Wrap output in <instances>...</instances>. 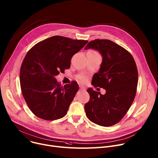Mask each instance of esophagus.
<instances>
[{"label": "esophagus", "mask_w": 158, "mask_h": 158, "mask_svg": "<svg viewBox=\"0 0 158 158\" xmlns=\"http://www.w3.org/2000/svg\"><path fill=\"white\" fill-rule=\"evenodd\" d=\"M79 89H80L81 91H85V90H86V88L84 87V86H79Z\"/></svg>", "instance_id": "34e87169"}]
</instances>
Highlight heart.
Returning <instances> with one entry per match:
<instances>
[{"label": "heart", "mask_w": 158, "mask_h": 158, "mask_svg": "<svg viewBox=\"0 0 158 158\" xmlns=\"http://www.w3.org/2000/svg\"><path fill=\"white\" fill-rule=\"evenodd\" d=\"M78 79L79 80L80 82H85L86 80V77H85V76H79V77H78Z\"/></svg>", "instance_id": "obj_1"}]
</instances>
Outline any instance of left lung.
Segmentation results:
<instances>
[{
  "instance_id": "obj_1",
  "label": "left lung",
  "mask_w": 158,
  "mask_h": 158,
  "mask_svg": "<svg viewBox=\"0 0 158 158\" xmlns=\"http://www.w3.org/2000/svg\"><path fill=\"white\" fill-rule=\"evenodd\" d=\"M100 52L102 62L91 85L106 90L105 94L89 88V100L85 106L87 118L102 127L119 123L135 99L138 84L136 63L127 49L107 39L90 41L85 48Z\"/></svg>"
}]
</instances>
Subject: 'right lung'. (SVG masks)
Listing matches in <instances>:
<instances>
[{"instance_id": "obj_1", "label": "right lung", "mask_w": 158, "mask_h": 158, "mask_svg": "<svg viewBox=\"0 0 158 158\" xmlns=\"http://www.w3.org/2000/svg\"><path fill=\"white\" fill-rule=\"evenodd\" d=\"M88 42L56 35L28 51L20 69V86L28 108L37 117L52 121L67 114L79 86L74 81L63 86L55 77L70 68L72 57Z\"/></svg>"}]
</instances>
